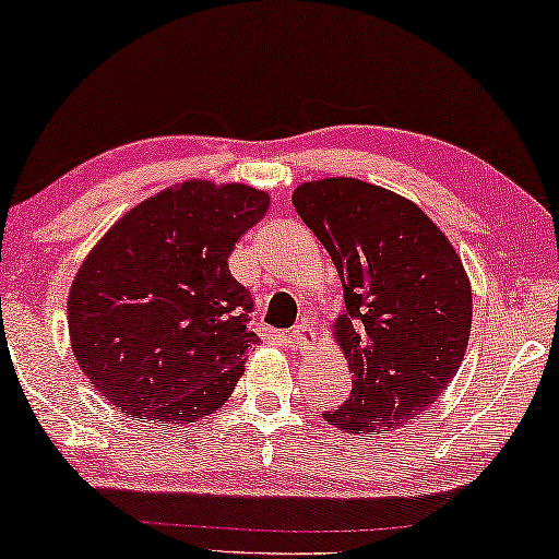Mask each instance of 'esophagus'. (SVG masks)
Wrapping results in <instances>:
<instances>
[{"mask_svg": "<svg viewBox=\"0 0 559 559\" xmlns=\"http://www.w3.org/2000/svg\"><path fill=\"white\" fill-rule=\"evenodd\" d=\"M289 341H293V346L297 350H302V348H308V346H312V343H316V331H312L308 323H300V325H295L293 331H289Z\"/></svg>", "mask_w": 559, "mask_h": 559, "instance_id": "esophagus-1", "label": "esophagus"}]
</instances>
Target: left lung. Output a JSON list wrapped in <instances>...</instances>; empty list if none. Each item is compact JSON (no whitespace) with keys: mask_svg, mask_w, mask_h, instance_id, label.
<instances>
[{"mask_svg":"<svg viewBox=\"0 0 559 559\" xmlns=\"http://www.w3.org/2000/svg\"><path fill=\"white\" fill-rule=\"evenodd\" d=\"M293 203L346 297L331 328L354 389L325 423L356 435L400 430L438 402L463 364L473 289L461 254L417 203L373 182L308 180Z\"/></svg>","mask_w":559,"mask_h":559,"instance_id":"1","label":"left lung"}]
</instances>
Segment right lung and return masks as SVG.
I'll list each match as a JSON object with an SVG mask.
<instances>
[{
  "label": "right lung",
  "mask_w": 559,
  "mask_h": 559,
  "mask_svg": "<svg viewBox=\"0 0 559 559\" xmlns=\"http://www.w3.org/2000/svg\"><path fill=\"white\" fill-rule=\"evenodd\" d=\"M266 211V190L193 178L136 203L96 241L68 293V335L111 407L167 427L224 407L259 343L228 257Z\"/></svg>",
  "instance_id": "add662e5"
}]
</instances>
